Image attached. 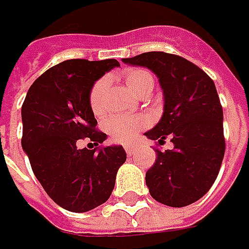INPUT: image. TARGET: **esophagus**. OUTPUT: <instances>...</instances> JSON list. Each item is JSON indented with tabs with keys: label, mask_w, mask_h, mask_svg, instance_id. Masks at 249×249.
<instances>
[{
	"label": "esophagus",
	"mask_w": 249,
	"mask_h": 249,
	"mask_svg": "<svg viewBox=\"0 0 249 249\" xmlns=\"http://www.w3.org/2000/svg\"><path fill=\"white\" fill-rule=\"evenodd\" d=\"M136 149H137V147H134V145H130V144L124 145V151H126L129 155H133V154L136 152Z\"/></svg>",
	"instance_id": "esophagus-1"
}]
</instances>
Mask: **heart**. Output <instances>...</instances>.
Returning a JSON list of instances; mask_svg holds the SVG:
<instances>
[{"label": "heart", "mask_w": 249, "mask_h": 249, "mask_svg": "<svg viewBox=\"0 0 249 249\" xmlns=\"http://www.w3.org/2000/svg\"><path fill=\"white\" fill-rule=\"evenodd\" d=\"M126 86L134 94L141 95L145 91L154 89V76L145 69H129L123 74ZM108 80L100 79L92 86L90 91V108L95 116H100L105 109V91H107ZM147 119L142 116H110L105 120L104 129L108 133L110 139L116 142H130L136 137L140 130L147 126Z\"/></svg>", "instance_id": "heart-1"}]
</instances>
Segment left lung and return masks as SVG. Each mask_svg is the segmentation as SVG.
<instances>
[{
	"mask_svg": "<svg viewBox=\"0 0 249 249\" xmlns=\"http://www.w3.org/2000/svg\"><path fill=\"white\" fill-rule=\"evenodd\" d=\"M122 61L148 68L163 90V115L145 136L159 144L169 137L173 149H155L158 158L145 175L149 194L163 205H190L209 191L225 157L223 109L215 83L173 53L152 51Z\"/></svg>",
	"mask_w": 249,
	"mask_h": 249,
	"instance_id": "left-lung-1",
	"label": "left lung"
}]
</instances>
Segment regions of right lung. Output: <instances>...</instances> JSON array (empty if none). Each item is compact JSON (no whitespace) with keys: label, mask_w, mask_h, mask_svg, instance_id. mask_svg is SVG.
Listing matches in <instances>:
<instances>
[{"label":"right lung","mask_w":249,"mask_h":249,"mask_svg":"<svg viewBox=\"0 0 249 249\" xmlns=\"http://www.w3.org/2000/svg\"><path fill=\"white\" fill-rule=\"evenodd\" d=\"M116 66V59L63 61L30 86L22 105V147L33 173L53 202L71 212L107 202L126 160L122 145L77 148L86 137L94 145L107 140L95 129L89 98L94 83Z\"/></svg>","instance_id":"obj_1"}]
</instances>
